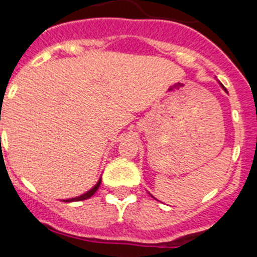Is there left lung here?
Instances as JSON below:
<instances>
[{
  "instance_id": "left-lung-1",
  "label": "left lung",
  "mask_w": 257,
  "mask_h": 257,
  "mask_svg": "<svg viewBox=\"0 0 257 257\" xmlns=\"http://www.w3.org/2000/svg\"><path fill=\"white\" fill-rule=\"evenodd\" d=\"M222 87H223V85H222Z\"/></svg>"
}]
</instances>
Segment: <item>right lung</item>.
I'll list each match as a JSON object with an SVG mask.
<instances>
[{
  "label": "right lung",
  "instance_id": "1",
  "mask_svg": "<svg viewBox=\"0 0 257 257\" xmlns=\"http://www.w3.org/2000/svg\"><path fill=\"white\" fill-rule=\"evenodd\" d=\"M100 183H101V179H100L99 182L96 183L95 186L92 187V189L89 190V191H87L85 194H83V195H80V197H76V198H72V199H67V201H64V202H74V201H84V199H88V198H91L93 195V194L97 191V189H99L100 186Z\"/></svg>",
  "mask_w": 257,
  "mask_h": 257
}]
</instances>
